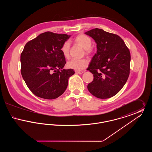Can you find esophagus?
Instances as JSON below:
<instances>
[{
	"instance_id": "esophagus-1",
	"label": "esophagus",
	"mask_w": 152,
	"mask_h": 152,
	"mask_svg": "<svg viewBox=\"0 0 152 152\" xmlns=\"http://www.w3.org/2000/svg\"><path fill=\"white\" fill-rule=\"evenodd\" d=\"M76 73H79V74H82L83 73H84V71H76Z\"/></svg>"
}]
</instances>
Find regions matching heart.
I'll use <instances>...</instances> for the list:
<instances>
[{"mask_svg":"<svg viewBox=\"0 0 152 152\" xmlns=\"http://www.w3.org/2000/svg\"><path fill=\"white\" fill-rule=\"evenodd\" d=\"M74 42L76 43L79 44L83 48H84L86 54H89L92 52V49L91 46L92 42L89 37L85 35H79L75 38ZM60 50L63 56L65 58H68L69 54L70 43L68 41L65 42L63 44ZM88 64V61L86 58H72L67 62L66 66L68 68L75 70H81L86 68Z\"/></svg>","mask_w":152,"mask_h":152,"instance_id":"obj_1","label":"heart"}]
</instances>
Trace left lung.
Instances as JSON below:
<instances>
[{
	"label": "left lung",
	"mask_w": 152,
	"mask_h": 152,
	"mask_svg": "<svg viewBox=\"0 0 152 152\" xmlns=\"http://www.w3.org/2000/svg\"><path fill=\"white\" fill-rule=\"evenodd\" d=\"M97 44V52L87 70L94 75L88 86L89 92L99 99L116 95L125 84L130 73V51L117 35L95 28L85 33Z\"/></svg>",
	"instance_id": "8db88e82"
}]
</instances>
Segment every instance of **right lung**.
<instances>
[{
	"mask_svg": "<svg viewBox=\"0 0 152 152\" xmlns=\"http://www.w3.org/2000/svg\"><path fill=\"white\" fill-rule=\"evenodd\" d=\"M70 36L48 31L25 45L20 55L21 73L36 96L51 100L65 92L75 71L63 69L66 61L60 49Z\"/></svg>",
	"mask_w": 152,
	"mask_h": 152,
	"instance_id": "add662e5",
	"label": "right lung"
}]
</instances>
